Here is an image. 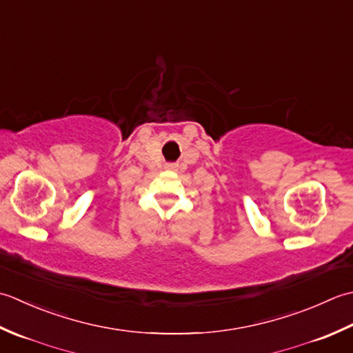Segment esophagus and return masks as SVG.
Instances as JSON below:
<instances>
[{"label":"esophagus","mask_w":353,"mask_h":353,"mask_svg":"<svg viewBox=\"0 0 353 353\" xmlns=\"http://www.w3.org/2000/svg\"><path fill=\"white\" fill-rule=\"evenodd\" d=\"M169 169H174V166H169Z\"/></svg>","instance_id":"1"}]
</instances>
